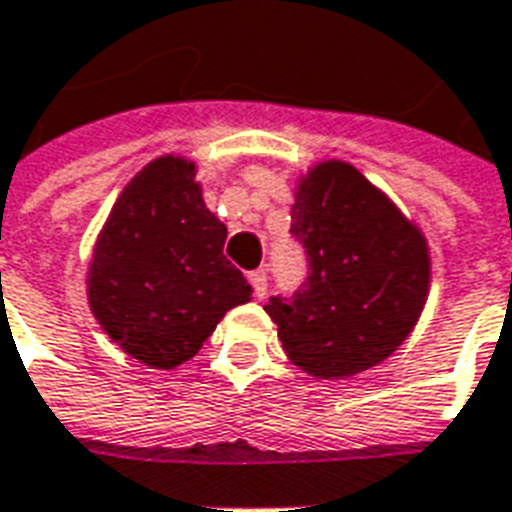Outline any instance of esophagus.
<instances>
[{"instance_id": "1", "label": "esophagus", "mask_w": 512, "mask_h": 512, "mask_svg": "<svg viewBox=\"0 0 512 512\" xmlns=\"http://www.w3.org/2000/svg\"><path fill=\"white\" fill-rule=\"evenodd\" d=\"M249 285H252V290H255V298H263L268 290V276L263 268H257V271H252L249 274Z\"/></svg>"}]
</instances>
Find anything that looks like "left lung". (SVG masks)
<instances>
[{"label": "left lung", "mask_w": 512, "mask_h": 512, "mask_svg": "<svg viewBox=\"0 0 512 512\" xmlns=\"http://www.w3.org/2000/svg\"><path fill=\"white\" fill-rule=\"evenodd\" d=\"M293 233L309 285L266 304L290 363L314 380H347L391 358L429 301L431 249L418 222L350 162L320 160L295 179Z\"/></svg>", "instance_id": "1"}]
</instances>
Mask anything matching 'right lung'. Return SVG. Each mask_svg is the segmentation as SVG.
Here are the masks:
<instances>
[{"label":"right lung","instance_id":"obj_1","mask_svg":"<svg viewBox=\"0 0 512 512\" xmlns=\"http://www.w3.org/2000/svg\"><path fill=\"white\" fill-rule=\"evenodd\" d=\"M227 227L211 214L198 162L162 154L121 189L86 268V301L111 342L149 369L195 358L230 309L252 301L222 255Z\"/></svg>","mask_w":512,"mask_h":512}]
</instances>
